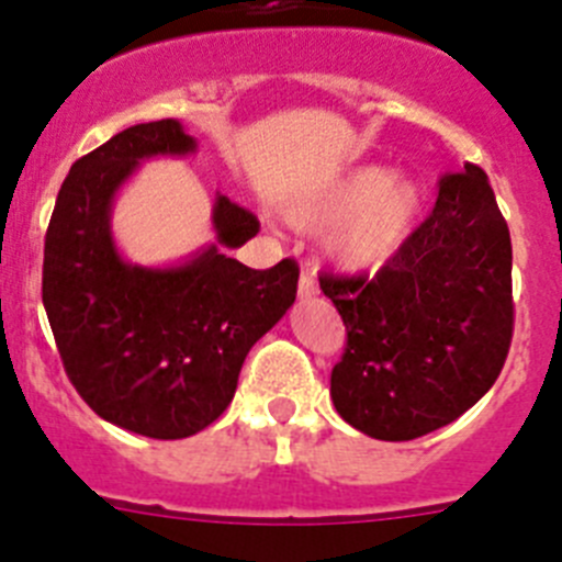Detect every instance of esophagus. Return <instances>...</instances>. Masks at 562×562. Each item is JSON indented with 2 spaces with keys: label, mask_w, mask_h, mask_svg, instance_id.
I'll return each mask as SVG.
<instances>
[{
  "label": "esophagus",
  "mask_w": 562,
  "mask_h": 562,
  "mask_svg": "<svg viewBox=\"0 0 562 562\" xmlns=\"http://www.w3.org/2000/svg\"><path fill=\"white\" fill-rule=\"evenodd\" d=\"M317 295V284H315V272L304 270L301 278H297V297L301 301H312Z\"/></svg>",
  "instance_id": "34e87169"
}]
</instances>
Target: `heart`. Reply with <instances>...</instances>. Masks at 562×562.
<instances>
[{
    "instance_id": "b5f03b06",
    "label": "heart",
    "mask_w": 562,
    "mask_h": 562,
    "mask_svg": "<svg viewBox=\"0 0 562 562\" xmlns=\"http://www.w3.org/2000/svg\"><path fill=\"white\" fill-rule=\"evenodd\" d=\"M425 188L411 173L355 166L290 196L284 220L297 231L326 228V258L349 276H376L414 236Z\"/></svg>"
}]
</instances>
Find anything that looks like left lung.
Returning a JSON list of instances; mask_svg holds the SVG:
<instances>
[{"mask_svg": "<svg viewBox=\"0 0 562 562\" xmlns=\"http://www.w3.org/2000/svg\"><path fill=\"white\" fill-rule=\"evenodd\" d=\"M349 342L331 402L371 439L439 430L493 389L513 340V241L479 166L445 173L434 213L374 278H321Z\"/></svg>", "mask_w": 562, "mask_h": 562, "instance_id": "obj_1", "label": "left lung"}]
</instances>
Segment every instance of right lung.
<instances>
[{
    "label": "right lung",
    "mask_w": 562,
    "mask_h": 562,
    "mask_svg": "<svg viewBox=\"0 0 562 562\" xmlns=\"http://www.w3.org/2000/svg\"><path fill=\"white\" fill-rule=\"evenodd\" d=\"M180 121L137 123L72 162L44 238L42 301L78 394L101 419L148 439L200 434L231 405L258 337L295 304L297 265L250 270L227 256L258 233L250 211L213 202V241L177 265H132L112 205L154 157H188Z\"/></svg>",
    "instance_id": "1"
}]
</instances>
